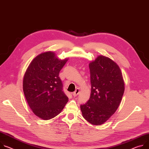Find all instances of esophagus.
<instances>
[{"instance_id": "34e87169", "label": "esophagus", "mask_w": 149, "mask_h": 149, "mask_svg": "<svg viewBox=\"0 0 149 149\" xmlns=\"http://www.w3.org/2000/svg\"><path fill=\"white\" fill-rule=\"evenodd\" d=\"M79 89L78 88H77L76 90H75V91L73 93V94H72V95L74 96V97H76L78 94H79Z\"/></svg>"}]
</instances>
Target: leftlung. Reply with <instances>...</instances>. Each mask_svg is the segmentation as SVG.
Returning a JSON list of instances; mask_svg holds the SVG:
<instances>
[{
  "label": "left lung",
  "mask_w": 149,
  "mask_h": 149,
  "mask_svg": "<svg viewBox=\"0 0 149 149\" xmlns=\"http://www.w3.org/2000/svg\"><path fill=\"white\" fill-rule=\"evenodd\" d=\"M91 94L80 106L83 116L93 125L104 124L116 112L125 90L119 66L111 59L98 56L89 63Z\"/></svg>",
  "instance_id": "1"
}]
</instances>
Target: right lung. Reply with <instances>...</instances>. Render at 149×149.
Returning a JSON list of instances; mask_svg holds the SVG:
<instances>
[{"instance_id":"obj_1","label":"right lung","mask_w":149,"mask_h":149,"mask_svg":"<svg viewBox=\"0 0 149 149\" xmlns=\"http://www.w3.org/2000/svg\"><path fill=\"white\" fill-rule=\"evenodd\" d=\"M68 58L59 59L53 52L39 54L29 65L23 78V91L33 113L43 120L59 115L68 102L59 74Z\"/></svg>"}]
</instances>
